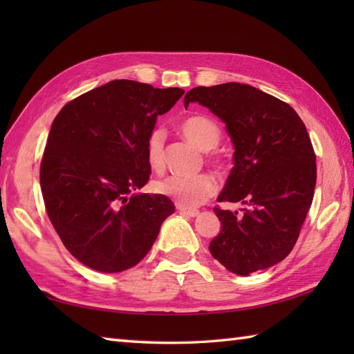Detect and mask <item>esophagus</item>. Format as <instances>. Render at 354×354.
<instances>
[{
	"label": "esophagus",
	"instance_id": "esophagus-1",
	"mask_svg": "<svg viewBox=\"0 0 354 354\" xmlns=\"http://www.w3.org/2000/svg\"><path fill=\"white\" fill-rule=\"evenodd\" d=\"M178 212H179V213H183V214H184V216H187V217H196V216L199 214L198 209L185 208V207H181V205H178Z\"/></svg>",
	"mask_w": 354,
	"mask_h": 354
}]
</instances>
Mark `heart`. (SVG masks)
Returning a JSON list of instances; mask_svg holds the SVG:
<instances>
[{
	"label": "heart",
	"mask_w": 354,
	"mask_h": 354,
	"mask_svg": "<svg viewBox=\"0 0 354 354\" xmlns=\"http://www.w3.org/2000/svg\"><path fill=\"white\" fill-rule=\"evenodd\" d=\"M181 132L187 140L201 150H212L221 141V127L205 115L187 117L181 123ZM164 140L162 129H153L147 138V161L153 170L164 167ZM217 183L208 173L194 176L171 175L155 184L156 193L167 196L181 207H198L216 193Z\"/></svg>",
	"instance_id": "1"
}]
</instances>
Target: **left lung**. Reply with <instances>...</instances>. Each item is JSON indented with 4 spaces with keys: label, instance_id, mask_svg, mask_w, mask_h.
Listing matches in <instances>:
<instances>
[{
    "label": "left lung",
    "instance_id": "8db88e82",
    "mask_svg": "<svg viewBox=\"0 0 354 354\" xmlns=\"http://www.w3.org/2000/svg\"><path fill=\"white\" fill-rule=\"evenodd\" d=\"M199 103L219 117L234 146V167L219 202H240V212L214 208L221 232L209 252L236 275L277 265L295 246L317 185L315 152L303 120L288 103L237 82L198 86L184 106Z\"/></svg>",
    "mask_w": 354,
    "mask_h": 354
}]
</instances>
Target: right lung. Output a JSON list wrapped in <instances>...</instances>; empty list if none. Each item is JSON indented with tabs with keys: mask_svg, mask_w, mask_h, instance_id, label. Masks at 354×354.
I'll return each instance as SVG.
<instances>
[{
	"mask_svg": "<svg viewBox=\"0 0 354 354\" xmlns=\"http://www.w3.org/2000/svg\"><path fill=\"white\" fill-rule=\"evenodd\" d=\"M181 88L112 80L66 103L41 162L47 214L66 250L104 274L137 265L175 213L162 194L137 193L149 181L147 138Z\"/></svg>",
	"mask_w": 354,
	"mask_h": 354,
	"instance_id": "1",
	"label": "right lung"
}]
</instances>
